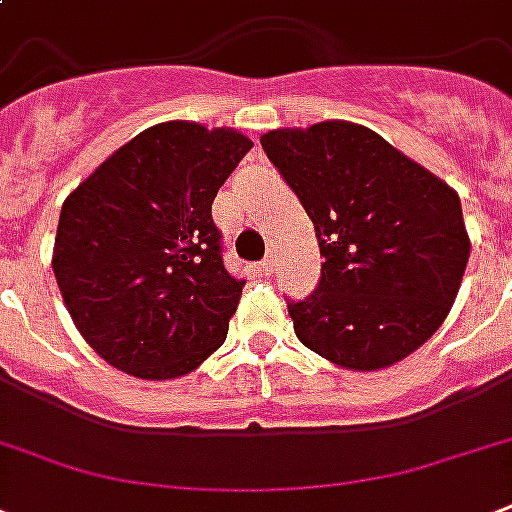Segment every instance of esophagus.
Masks as SVG:
<instances>
[{"mask_svg":"<svg viewBox=\"0 0 512 512\" xmlns=\"http://www.w3.org/2000/svg\"><path fill=\"white\" fill-rule=\"evenodd\" d=\"M276 260H273V255H268V260H263V263H260V271L265 273V276H271V273H276Z\"/></svg>","mask_w":512,"mask_h":512,"instance_id":"1","label":"esophagus"}]
</instances>
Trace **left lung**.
<instances>
[{
  "label": "left lung",
  "instance_id": "obj_1",
  "mask_svg": "<svg viewBox=\"0 0 512 512\" xmlns=\"http://www.w3.org/2000/svg\"><path fill=\"white\" fill-rule=\"evenodd\" d=\"M260 143L324 255L316 292L289 303L297 340L350 372H380L425 345L470 257L457 191L345 119L271 130Z\"/></svg>",
  "mask_w": 512,
  "mask_h": 512
}]
</instances>
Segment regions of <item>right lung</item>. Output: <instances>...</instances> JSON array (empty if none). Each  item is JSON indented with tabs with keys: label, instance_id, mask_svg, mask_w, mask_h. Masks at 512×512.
Listing matches in <instances>:
<instances>
[{
	"label": "right lung",
	"instance_id": "right-lung-1",
	"mask_svg": "<svg viewBox=\"0 0 512 512\" xmlns=\"http://www.w3.org/2000/svg\"><path fill=\"white\" fill-rule=\"evenodd\" d=\"M252 140L162 122L116 148L60 209L52 247L79 335L140 380H175L225 342L244 281L225 271L212 201Z\"/></svg>",
	"mask_w": 512,
	"mask_h": 512
}]
</instances>
